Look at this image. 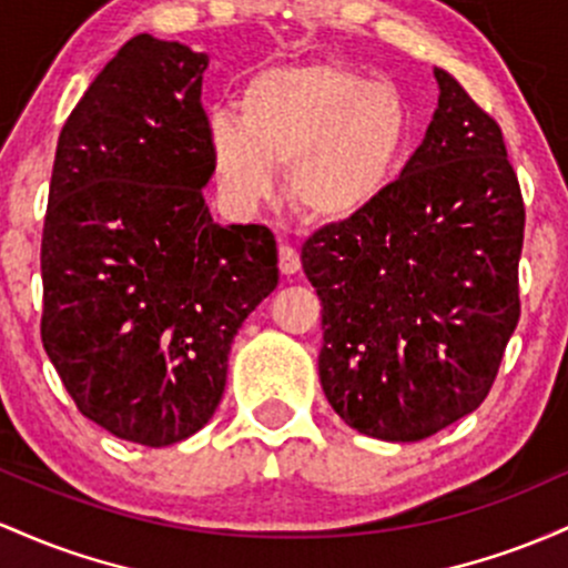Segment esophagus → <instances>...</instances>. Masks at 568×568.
<instances>
[{"label":"esophagus","mask_w":568,"mask_h":568,"mask_svg":"<svg viewBox=\"0 0 568 568\" xmlns=\"http://www.w3.org/2000/svg\"><path fill=\"white\" fill-rule=\"evenodd\" d=\"M278 271H282L284 276H292V273L301 271V254H297L292 244L278 246Z\"/></svg>","instance_id":"1"}]
</instances>
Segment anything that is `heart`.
<instances>
[{
    "instance_id": "1",
    "label": "heart",
    "mask_w": 568,
    "mask_h": 568,
    "mask_svg": "<svg viewBox=\"0 0 568 568\" xmlns=\"http://www.w3.org/2000/svg\"><path fill=\"white\" fill-rule=\"evenodd\" d=\"M239 112L206 125L214 176L235 206L286 195L305 220L343 225L378 206L410 144V112L394 88L341 63H278L246 82Z\"/></svg>"
}]
</instances>
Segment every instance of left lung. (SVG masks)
<instances>
[{"label":"left lung","mask_w":568,"mask_h":568,"mask_svg":"<svg viewBox=\"0 0 568 568\" xmlns=\"http://www.w3.org/2000/svg\"><path fill=\"white\" fill-rule=\"evenodd\" d=\"M422 146L354 222L303 246L322 301L318 381L333 410L386 443L480 407L518 327L524 199L499 125L435 67Z\"/></svg>","instance_id":"obj_1"}]
</instances>
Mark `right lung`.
Returning <instances> with one entry per match:
<instances>
[{
    "mask_svg": "<svg viewBox=\"0 0 568 568\" xmlns=\"http://www.w3.org/2000/svg\"><path fill=\"white\" fill-rule=\"evenodd\" d=\"M206 53L131 37L63 123L42 231V343L78 410L165 448L220 405L244 318L276 290L263 225H220Z\"/></svg>",
    "mask_w": 568,
    "mask_h": 568,
    "instance_id": "1",
    "label": "right lung"
}]
</instances>
